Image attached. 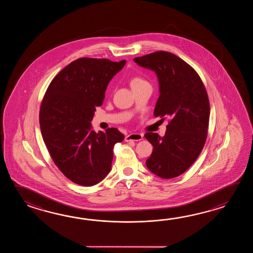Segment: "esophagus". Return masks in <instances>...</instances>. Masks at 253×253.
<instances>
[{
  "instance_id": "esophagus-1",
  "label": "esophagus",
  "mask_w": 253,
  "mask_h": 253,
  "mask_svg": "<svg viewBox=\"0 0 253 253\" xmlns=\"http://www.w3.org/2000/svg\"><path fill=\"white\" fill-rule=\"evenodd\" d=\"M143 139V134L139 133H133V134H129L125 137L126 142L129 141H140Z\"/></svg>"
}]
</instances>
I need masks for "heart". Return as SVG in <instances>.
Wrapping results in <instances>:
<instances>
[{"instance_id":"1","label":"heart","mask_w":253,"mask_h":253,"mask_svg":"<svg viewBox=\"0 0 253 253\" xmlns=\"http://www.w3.org/2000/svg\"><path fill=\"white\" fill-rule=\"evenodd\" d=\"M145 82L143 79H141L139 77H134L133 78L131 81H130V85L131 86H134V85H137V84H141V83H144Z\"/></svg>"}]
</instances>
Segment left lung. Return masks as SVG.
I'll use <instances>...</instances> for the list:
<instances>
[{"instance_id":"8db88e82","label":"left lung","mask_w":253,"mask_h":253,"mask_svg":"<svg viewBox=\"0 0 253 253\" xmlns=\"http://www.w3.org/2000/svg\"><path fill=\"white\" fill-rule=\"evenodd\" d=\"M134 61L157 76L160 96L154 115L171 118L164 136L145 134L154 146L145 165L159 177H176L194 164L204 148L210 116L207 92L196 71L174 54L156 51Z\"/></svg>"}]
</instances>
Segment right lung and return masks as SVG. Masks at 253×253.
<instances>
[{
	"mask_svg": "<svg viewBox=\"0 0 253 253\" xmlns=\"http://www.w3.org/2000/svg\"><path fill=\"white\" fill-rule=\"evenodd\" d=\"M126 60L81 58L66 66L50 82L40 110L43 141L66 177L83 186L101 182L111 170L119 129L96 133L91 121L102 105L108 83Z\"/></svg>",
	"mask_w": 253,
	"mask_h": 253,
	"instance_id": "add662e5",
	"label": "right lung"
}]
</instances>
